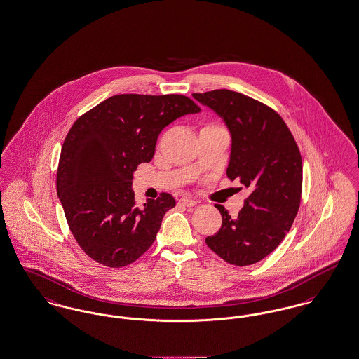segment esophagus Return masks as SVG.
<instances>
[{
	"mask_svg": "<svg viewBox=\"0 0 359 359\" xmlns=\"http://www.w3.org/2000/svg\"><path fill=\"white\" fill-rule=\"evenodd\" d=\"M179 202H180V205H186V207H194V205H198V202L191 198H182Z\"/></svg>",
	"mask_w": 359,
	"mask_h": 359,
	"instance_id": "obj_1",
	"label": "esophagus"
}]
</instances>
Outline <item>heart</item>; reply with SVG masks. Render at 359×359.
<instances>
[{
	"instance_id": "obj_1",
	"label": "heart",
	"mask_w": 359,
	"mask_h": 359,
	"mask_svg": "<svg viewBox=\"0 0 359 359\" xmlns=\"http://www.w3.org/2000/svg\"><path fill=\"white\" fill-rule=\"evenodd\" d=\"M203 129H218V130H224L222 126H219V125H217V123H208V125H205Z\"/></svg>"
}]
</instances>
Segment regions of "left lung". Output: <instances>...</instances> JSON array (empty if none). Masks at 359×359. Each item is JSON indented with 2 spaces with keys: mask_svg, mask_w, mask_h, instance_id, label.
Segmentation results:
<instances>
[{
  "mask_svg": "<svg viewBox=\"0 0 359 359\" xmlns=\"http://www.w3.org/2000/svg\"><path fill=\"white\" fill-rule=\"evenodd\" d=\"M192 97L226 123L231 135L226 175L250 192L237 217L223 205H215L222 226L205 243L229 264H256L280 245L299 211L303 183L300 151L287 123L269 106L224 88Z\"/></svg>",
  "mask_w": 359,
  "mask_h": 359,
  "instance_id": "8db88e82",
  "label": "left lung"
}]
</instances>
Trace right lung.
Wrapping results in <instances>:
<instances>
[{
  "mask_svg": "<svg viewBox=\"0 0 359 359\" xmlns=\"http://www.w3.org/2000/svg\"><path fill=\"white\" fill-rule=\"evenodd\" d=\"M199 111L179 94H120L74 122L62 147L56 189L69 230L87 256L121 268L151 248L176 202L163 192L138 207L133 172L154 158L157 137L167 125Z\"/></svg>",
  "mask_w": 359,
  "mask_h": 359,
  "instance_id": "1",
  "label": "right lung"
}]
</instances>
